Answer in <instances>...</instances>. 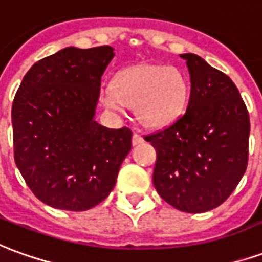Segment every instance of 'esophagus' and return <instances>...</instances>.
Segmentation results:
<instances>
[{
  "label": "esophagus",
  "instance_id": "esophagus-1",
  "mask_svg": "<svg viewBox=\"0 0 262 262\" xmlns=\"http://www.w3.org/2000/svg\"><path fill=\"white\" fill-rule=\"evenodd\" d=\"M142 142H143V137L140 136L139 133H133V139H132V143L136 146V144H140Z\"/></svg>",
  "mask_w": 262,
  "mask_h": 262
}]
</instances>
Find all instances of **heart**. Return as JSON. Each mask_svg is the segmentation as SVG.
<instances>
[{
  "label": "heart",
  "instance_id": "obj_1",
  "mask_svg": "<svg viewBox=\"0 0 262 262\" xmlns=\"http://www.w3.org/2000/svg\"><path fill=\"white\" fill-rule=\"evenodd\" d=\"M190 96V83L180 68L171 65H140L126 68L113 85H103L106 107L123 112L136 107L139 120L149 127H163L179 118Z\"/></svg>",
  "mask_w": 262,
  "mask_h": 262
}]
</instances>
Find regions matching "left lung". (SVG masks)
I'll use <instances>...</instances> for the list:
<instances>
[{
  "mask_svg": "<svg viewBox=\"0 0 262 262\" xmlns=\"http://www.w3.org/2000/svg\"><path fill=\"white\" fill-rule=\"evenodd\" d=\"M187 61L191 91L186 112L144 136L156 149L153 184L163 200L204 213L230 197L248 163L250 116L234 82L194 54Z\"/></svg>",
  "mask_w": 262,
  "mask_h": 262,
  "instance_id": "8db88e82",
  "label": "left lung"
}]
</instances>
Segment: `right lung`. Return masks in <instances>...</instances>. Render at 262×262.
<instances>
[{
    "label": "right lung",
    "mask_w": 262,
    "mask_h": 262,
    "mask_svg": "<svg viewBox=\"0 0 262 262\" xmlns=\"http://www.w3.org/2000/svg\"><path fill=\"white\" fill-rule=\"evenodd\" d=\"M112 47H69L34 63L12 103L14 159L45 204L85 211L112 191L132 149L129 127L95 120L100 79Z\"/></svg>",
    "instance_id": "right-lung-1"
}]
</instances>
